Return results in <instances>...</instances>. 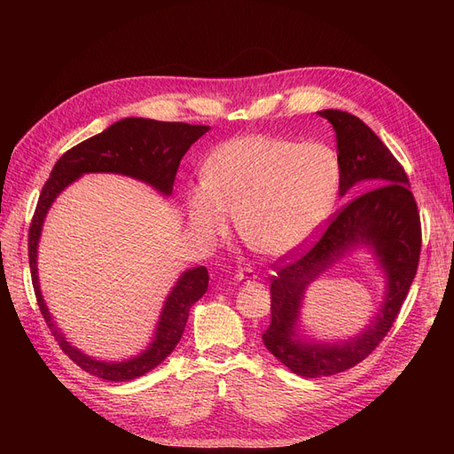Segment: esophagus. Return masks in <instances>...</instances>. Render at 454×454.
Wrapping results in <instances>:
<instances>
[{"label": "esophagus", "mask_w": 454, "mask_h": 454, "mask_svg": "<svg viewBox=\"0 0 454 454\" xmlns=\"http://www.w3.org/2000/svg\"><path fill=\"white\" fill-rule=\"evenodd\" d=\"M235 278L237 280H255L257 277H255V272L252 269H246V270H239Z\"/></svg>", "instance_id": "34e87169"}]
</instances>
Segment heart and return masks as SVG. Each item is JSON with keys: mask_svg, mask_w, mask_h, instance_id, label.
I'll use <instances>...</instances> for the list:
<instances>
[{"mask_svg": "<svg viewBox=\"0 0 454 454\" xmlns=\"http://www.w3.org/2000/svg\"><path fill=\"white\" fill-rule=\"evenodd\" d=\"M339 185L340 160L329 145L244 134L206 159L204 180L185 191V210L204 242L225 237L237 212L242 240L261 255L282 257L325 223Z\"/></svg>", "mask_w": 454, "mask_h": 454, "instance_id": "heart-1", "label": "heart"}]
</instances>
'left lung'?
<instances>
[{
    "instance_id": "obj_1",
    "label": "left lung",
    "mask_w": 454,
    "mask_h": 454,
    "mask_svg": "<svg viewBox=\"0 0 454 454\" xmlns=\"http://www.w3.org/2000/svg\"><path fill=\"white\" fill-rule=\"evenodd\" d=\"M333 125L340 160L339 193L369 189L332 217L312 248L277 261L270 282L267 350L295 375L318 379L365 360L387 337L407 297L420 257V215L403 167L362 119L340 109H324ZM367 247L387 277V295L370 325L348 341H305L296 335L298 310L306 287L347 253Z\"/></svg>"
}]
</instances>
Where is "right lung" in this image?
I'll list each match as a JSON object with an SVG mask.
<instances>
[{
	"mask_svg": "<svg viewBox=\"0 0 454 454\" xmlns=\"http://www.w3.org/2000/svg\"><path fill=\"white\" fill-rule=\"evenodd\" d=\"M208 130L210 127L187 125V122H164L142 117L121 119L104 132L66 151L54 164L51 177L41 189L28 235V257L37 305L64 354L70 356V360L94 377L115 382L132 380L162 364L180 342L189 318V309L208 290L210 277L206 267H193L177 278L172 292L164 301L153 340L142 354L122 362L94 360L66 340L60 327L54 324L39 290L37 244L47 212L54 199L67 185L90 172L130 176L134 180L155 187L164 197H170L180 160L187 153V149Z\"/></svg>",
	"mask_w": 454,
	"mask_h": 454,
	"instance_id": "1",
	"label": "right lung"
}]
</instances>
